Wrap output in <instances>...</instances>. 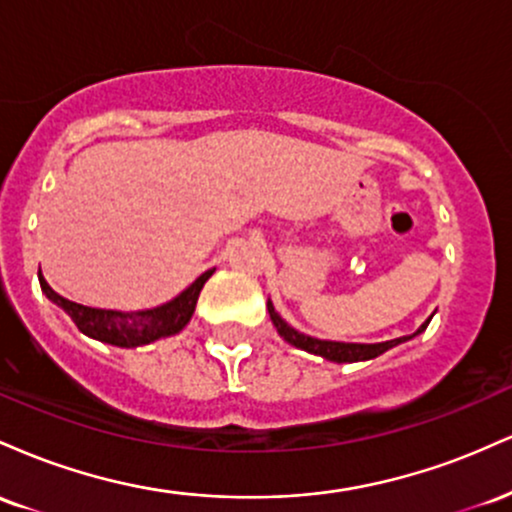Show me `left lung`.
I'll use <instances>...</instances> for the list:
<instances>
[{"label":"left lung","instance_id":"8db88e82","mask_svg":"<svg viewBox=\"0 0 512 512\" xmlns=\"http://www.w3.org/2000/svg\"><path fill=\"white\" fill-rule=\"evenodd\" d=\"M267 310H269V317H272L276 332L281 334V337L286 339V342L298 346V349L308 351V354H315V356H322L327 358V361H334V363H351V361H368V358H375L380 354H385L387 349H392V346H397L399 342H404V339L409 337H399V339H390V342H380V344H344V342H322V339H315V337H308V334H301L296 332L293 327L286 325L284 320H281L279 315H276L274 305L267 303ZM426 320L424 325H421L419 332H424L428 327ZM416 332V334H419Z\"/></svg>","mask_w":512,"mask_h":512}]
</instances>
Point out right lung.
<instances>
[{
    "instance_id": "obj_1",
    "label": "right lung",
    "mask_w": 512,
    "mask_h": 512,
    "mask_svg": "<svg viewBox=\"0 0 512 512\" xmlns=\"http://www.w3.org/2000/svg\"><path fill=\"white\" fill-rule=\"evenodd\" d=\"M211 276L204 272L190 289H185L178 298L166 305H158L154 310H139V313H117V310H101V308H88V305H79L62 298L60 293H55L48 286V281L43 279L38 269L40 289L52 303H57L64 308V313L74 320V325L88 337L98 339V342L115 344V346H142L151 344L161 337H170V334H178L182 327L190 322L192 313H195V305L202 291L204 281Z\"/></svg>"
}]
</instances>
